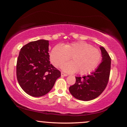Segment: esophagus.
<instances>
[{"mask_svg":"<svg viewBox=\"0 0 127 127\" xmlns=\"http://www.w3.org/2000/svg\"><path fill=\"white\" fill-rule=\"evenodd\" d=\"M61 76H68V74L64 73H63V72H61Z\"/></svg>","mask_w":127,"mask_h":127,"instance_id":"34e87169","label":"esophagus"}]
</instances>
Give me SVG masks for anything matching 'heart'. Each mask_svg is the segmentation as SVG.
<instances>
[{
    "mask_svg": "<svg viewBox=\"0 0 127 127\" xmlns=\"http://www.w3.org/2000/svg\"><path fill=\"white\" fill-rule=\"evenodd\" d=\"M72 61L62 66L67 73L79 71L80 74L93 72L98 66L102 59L101 52L98 48L83 41H76L62 46H55L50 52V60L55 66L60 67L70 58Z\"/></svg>",
    "mask_w": 127,
    "mask_h": 127,
    "instance_id": "obj_1",
    "label": "heart"
}]
</instances>
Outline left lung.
Listing matches in <instances>:
<instances>
[{
    "label": "left lung",
    "instance_id": "obj_1",
    "mask_svg": "<svg viewBox=\"0 0 127 127\" xmlns=\"http://www.w3.org/2000/svg\"><path fill=\"white\" fill-rule=\"evenodd\" d=\"M102 62L95 72L83 77H76L75 84L69 87L74 98L88 101L99 96L106 87L110 76L111 58L105 48L100 47Z\"/></svg>",
    "mask_w": 127,
    "mask_h": 127
}]
</instances>
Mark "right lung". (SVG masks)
I'll return each mask as SVG.
<instances>
[{
	"label": "right lung",
	"mask_w": 127,
	"mask_h": 127,
	"mask_svg": "<svg viewBox=\"0 0 127 127\" xmlns=\"http://www.w3.org/2000/svg\"><path fill=\"white\" fill-rule=\"evenodd\" d=\"M48 40L31 41L21 48L17 62V78L22 89L34 97L49 93L61 76L50 64Z\"/></svg>",
	"instance_id": "add662e5"
}]
</instances>
